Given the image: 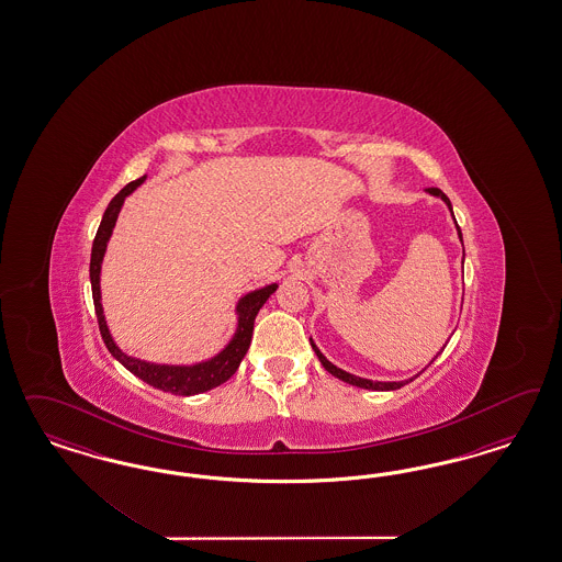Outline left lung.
I'll return each mask as SVG.
<instances>
[{
	"label": "left lung",
	"mask_w": 562,
	"mask_h": 562,
	"mask_svg": "<svg viewBox=\"0 0 562 562\" xmlns=\"http://www.w3.org/2000/svg\"><path fill=\"white\" fill-rule=\"evenodd\" d=\"M426 193L428 195H432V198H439V200H442L445 202V205L449 207V212H451V218H453V222H456V216H453V207H451V202H449V198L442 193L441 189L437 188H428L426 189ZM456 228H458V237H460L461 245H463V238H461V231L460 226H458V222H456ZM463 257H465V251H463ZM461 263H463V259H461ZM311 340V346H313V350H315V355H317V358H319V362L324 364L325 371L327 373L334 374V376H338L340 381H344V383H350V385H355V387H362V390H373V392H393V390H400V387H404L406 383H409V381H414L418 374L423 373L425 371L426 367L435 360V358L439 357L442 352V346L441 350H439V355L437 357L432 358L428 364H426L425 369L420 371V373L414 374V376H409V379H404V381H373V379H364V376H357V374L348 373V371H344V369H340V367H336L334 362H329L327 358L324 357V352L315 346V341H313V338H308Z\"/></svg>",
	"instance_id": "left-lung-1"
}]
</instances>
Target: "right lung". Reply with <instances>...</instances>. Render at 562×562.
Returning <instances> with one entry per match:
<instances>
[{
  "mask_svg": "<svg viewBox=\"0 0 562 562\" xmlns=\"http://www.w3.org/2000/svg\"><path fill=\"white\" fill-rule=\"evenodd\" d=\"M146 181V175L139 177L136 181H132L130 186L121 189L120 193L111 200V204L106 205L104 214H102L101 226L97 231V237L92 243V256H90V284H92V301H94V311H97V319L101 327L102 341L109 348V352L120 360L121 364L136 374L137 379L146 381L148 385H153L156 390L162 392L175 393V395H195V393L210 392L214 387L222 385L224 381H228L240 364V360L247 355L251 336H254V324H256L257 313L259 308L266 305V301L272 296L278 284H268L261 289L251 290L247 294H243L238 299L235 306V315H237V327L233 338L222 348L218 355H214L202 362H193V364H165V362H148L142 358L130 357L121 350L120 346L113 340L109 325L104 319V308H102L101 296V268L102 259L106 254V245L113 235V228L120 218L121 207L127 195H132L142 183Z\"/></svg>",
  "mask_w": 562,
  "mask_h": 562,
  "instance_id": "right-lung-1",
  "label": "right lung"
}]
</instances>
